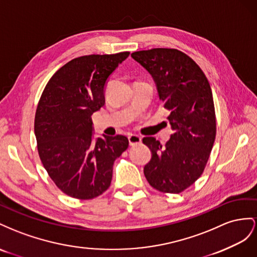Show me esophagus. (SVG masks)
I'll list each match as a JSON object with an SVG mask.
<instances>
[{
    "instance_id": "34e87169",
    "label": "esophagus",
    "mask_w": 257,
    "mask_h": 257,
    "mask_svg": "<svg viewBox=\"0 0 257 257\" xmlns=\"http://www.w3.org/2000/svg\"><path fill=\"white\" fill-rule=\"evenodd\" d=\"M128 140H129L130 146H135V145H138V144L141 143L142 138L140 136H138V135H129Z\"/></svg>"
}]
</instances>
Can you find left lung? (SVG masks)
<instances>
[{
  "mask_svg": "<svg viewBox=\"0 0 257 257\" xmlns=\"http://www.w3.org/2000/svg\"><path fill=\"white\" fill-rule=\"evenodd\" d=\"M131 57L152 75L173 131L165 148L155 138L143 139L152 152L144 175L159 192L179 194L202 174L214 144L216 120L210 84L199 65L178 49L140 50Z\"/></svg>",
  "mask_w": 257,
  "mask_h": 257,
  "instance_id": "8db88e82",
  "label": "left lung"
}]
</instances>
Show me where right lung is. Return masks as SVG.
<instances>
[{"label": "right lung", "instance_id": "1", "mask_svg": "<svg viewBox=\"0 0 257 257\" xmlns=\"http://www.w3.org/2000/svg\"><path fill=\"white\" fill-rule=\"evenodd\" d=\"M129 54L75 58L51 76L42 93L34 120L39 155L50 179L70 197L87 200L103 194L114 161L128 148L120 135L93 141L91 115L105 104L107 79Z\"/></svg>", "mask_w": 257, "mask_h": 257}]
</instances>
